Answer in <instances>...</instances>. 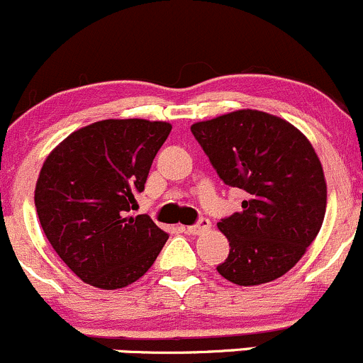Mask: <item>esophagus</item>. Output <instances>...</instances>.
Returning a JSON list of instances; mask_svg holds the SVG:
<instances>
[{
    "mask_svg": "<svg viewBox=\"0 0 363 363\" xmlns=\"http://www.w3.org/2000/svg\"><path fill=\"white\" fill-rule=\"evenodd\" d=\"M209 227H211V222H209L208 218H201L196 225L185 227V230L189 234H192V236H201V234H204L206 230H209Z\"/></svg>",
    "mask_w": 363,
    "mask_h": 363,
    "instance_id": "esophagus-1",
    "label": "esophagus"
}]
</instances>
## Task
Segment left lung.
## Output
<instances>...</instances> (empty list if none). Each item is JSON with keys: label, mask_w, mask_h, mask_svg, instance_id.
Instances as JSON below:
<instances>
[{"label": "left lung", "mask_w": 363, "mask_h": 363, "mask_svg": "<svg viewBox=\"0 0 363 363\" xmlns=\"http://www.w3.org/2000/svg\"><path fill=\"white\" fill-rule=\"evenodd\" d=\"M190 130L223 183L248 194L242 211L218 222L230 250L216 271L239 286L281 278L325 218L327 182L313 145L285 118L259 110L230 111Z\"/></svg>", "instance_id": "left-lung-1"}]
</instances>
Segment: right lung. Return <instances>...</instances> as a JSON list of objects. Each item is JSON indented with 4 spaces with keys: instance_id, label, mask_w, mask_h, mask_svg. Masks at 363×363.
Segmentation results:
<instances>
[{
    "instance_id": "1",
    "label": "right lung",
    "mask_w": 363,
    "mask_h": 363,
    "mask_svg": "<svg viewBox=\"0 0 363 363\" xmlns=\"http://www.w3.org/2000/svg\"><path fill=\"white\" fill-rule=\"evenodd\" d=\"M169 122L108 118L71 133L45 159L35 206L52 248L78 278L103 290L140 279L167 234L130 216Z\"/></svg>"
}]
</instances>
